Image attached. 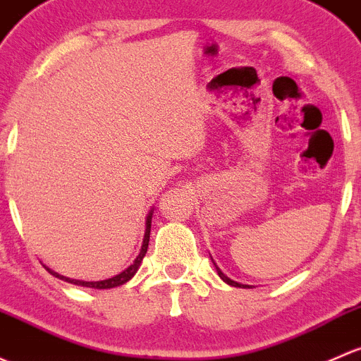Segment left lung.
Masks as SVG:
<instances>
[{
  "label": "left lung",
  "mask_w": 361,
  "mask_h": 361,
  "mask_svg": "<svg viewBox=\"0 0 361 361\" xmlns=\"http://www.w3.org/2000/svg\"><path fill=\"white\" fill-rule=\"evenodd\" d=\"M212 262H214V261H212ZM214 266H215V269H217V274H219V276H221V280H222V281H226V283H228V285H231V287H248V285H241V283H238V281H233L231 278L226 276V274L222 273L221 269H219L217 264H215V262H214Z\"/></svg>",
  "instance_id": "left-lung-1"
}]
</instances>
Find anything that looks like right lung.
<instances>
[{
	"label": "right lung",
	"mask_w": 361,
	"mask_h": 361,
	"mask_svg": "<svg viewBox=\"0 0 361 361\" xmlns=\"http://www.w3.org/2000/svg\"><path fill=\"white\" fill-rule=\"evenodd\" d=\"M151 219H153V210L149 212V215H147V219H146V233H144L142 248H140L139 255H137V259H135V261H133L132 266L126 267L125 271H121V273L116 274V276L107 278V280H102V281H83V280H71V278L62 276V274L55 273V271L48 269V267H47V271H48V273H50V274H54L55 278H59V280H64V281H68V283H73V285H80V287L99 288V290H102V288L120 287V285H123V283H126V281H128V280H132V276L137 273V269H139L140 262H142L144 255H146L147 245H149V235H151Z\"/></svg>",
	"instance_id": "add662e5"
}]
</instances>
